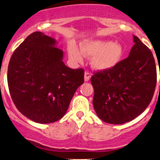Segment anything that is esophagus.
I'll list each match as a JSON object with an SVG mask.
<instances>
[{"mask_svg": "<svg viewBox=\"0 0 160 160\" xmlns=\"http://www.w3.org/2000/svg\"><path fill=\"white\" fill-rule=\"evenodd\" d=\"M90 78H91V75H90V74L88 73V72H85V82H88L90 79Z\"/></svg>", "mask_w": 160, "mask_h": 160, "instance_id": "34e87169", "label": "esophagus"}]
</instances>
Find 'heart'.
Listing matches in <instances>:
<instances>
[{"instance_id": "heart-1", "label": "heart", "mask_w": 160, "mask_h": 160, "mask_svg": "<svg viewBox=\"0 0 160 160\" xmlns=\"http://www.w3.org/2000/svg\"><path fill=\"white\" fill-rule=\"evenodd\" d=\"M124 49L119 42H113L111 40L86 41L81 45V50L75 44L68 47V56L72 61L82 62L83 55L92 57L91 65L95 70L105 72L113 69L122 60Z\"/></svg>"}]
</instances>
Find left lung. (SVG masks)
I'll return each mask as SVG.
<instances>
[{
	"label": "left lung",
	"instance_id": "8db88e82",
	"mask_svg": "<svg viewBox=\"0 0 160 160\" xmlns=\"http://www.w3.org/2000/svg\"><path fill=\"white\" fill-rule=\"evenodd\" d=\"M129 56L113 69L91 78L92 103L102 121L122 124L140 115L151 102L156 85V66L151 50L133 36Z\"/></svg>",
	"mask_w": 160,
	"mask_h": 160
}]
</instances>
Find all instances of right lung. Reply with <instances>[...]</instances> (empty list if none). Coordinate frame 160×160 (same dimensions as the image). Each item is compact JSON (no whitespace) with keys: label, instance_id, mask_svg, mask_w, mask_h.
<instances>
[{"label":"right lung","instance_id":"right-lung-1","mask_svg":"<svg viewBox=\"0 0 160 160\" xmlns=\"http://www.w3.org/2000/svg\"><path fill=\"white\" fill-rule=\"evenodd\" d=\"M56 39L41 32L30 34L14 51L8 68V84L15 107L36 123L49 124L64 117L84 70L63 61Z\"/></svg>","mask_w":160,"mask_h":160}]
</instances>
